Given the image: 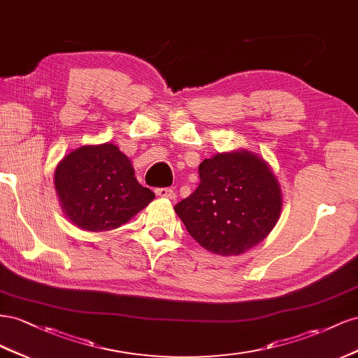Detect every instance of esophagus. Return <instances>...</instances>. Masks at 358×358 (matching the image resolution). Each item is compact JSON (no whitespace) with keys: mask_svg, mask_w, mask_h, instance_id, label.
I'll return each instance as SVG.
<instances>
[{"mask_svg":"<svg viewBox=\"0 0 358 358\" xmlns=\"http://www.w3.org/2000/svg\"><path fill=\"white\" fill-rule=\"evenodd\" d=\"M156 195L160 196V198L172 199V201L177 199V193L173 192L172 189H168V187H165V189H156Z\"/></svg>","mask_w":358,"mask_h":358,"instance_id":"34e87169","label":"esophagus"}]
</instances>
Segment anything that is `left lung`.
Segmentation results:
<instances>
[{
    "label": "left lung",
    "mask_w": 358,
    "mask_h": 358,
    "mask_svg": "<svg viewBox=\"0 0 358 358\" xmlns=\"http://www.w3.org/2000/svg\"><path fill=\"white\" fill-rule=\"evenodd\" d=\"M199 186L173 210L203 249L237 257L259 244L282 211L278 178L257 152H217L199 165Z\"/></svg>",
    "instance_id": "1"
}]
</instances>
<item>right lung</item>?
I'll return each mask as SVG.
<instances>
[{
	"instance_id": "obj_1",
	"label": "right lung",
	"mask_w": 358,
	"mask_h": 358,
	"mask_svg": "<svg viewBox=\"0 0 358 358\" xmlns=\"http://www.w3.org/2000/svg\"><path fill=\"white\" fill-rule=\"evenodd\" d=\"M54 185L64 216L90 232L120 228L155 199L138 182L130 159L110 142L69 152L58 163Z\"/></svg>"
}]
</instances>
